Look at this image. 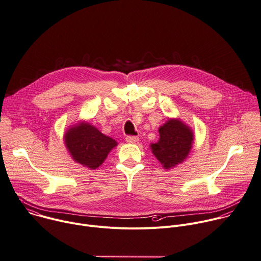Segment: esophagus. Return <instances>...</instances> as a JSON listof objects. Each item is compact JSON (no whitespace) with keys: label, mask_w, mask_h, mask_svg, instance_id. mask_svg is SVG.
<instances>
[{"label":"esophagus","mask_w":261,"mask_h":261,"mask_svg":"<svg viewBox=\"0 0 261 261\" xmlns=\"http://www.w3.org/2000/svg\"><path fill=\"white\" fill-rule=\"evenodd\" d=\"M138 140H139V138H138L137 136H131V135H129V136L126 137V141L129 142V143H136Z\"/></svg>","instance_id":"esophagus-1"}]
</instances>
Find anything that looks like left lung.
Returning a JSON list of instances; mask_svg holds the SVG:
<instances>
[{
  "mask_svg": "<svg viewBox=\"0 0 261 261\" xmlns=\"http://www.w3.org/2000/svg\"><path fill=\"white\" fill-rule=\"evenodd\" d=\"M160 139L151 144L154 156L165 169L184 162L192 148L194 135L192 130L178 120H169L160 129Z\"/></svg>",
  "mask_w": 261,
  "mask_h": 261,
  "instance_id": "left-lung-1",
  "label": "left lung"
}]
</instances>
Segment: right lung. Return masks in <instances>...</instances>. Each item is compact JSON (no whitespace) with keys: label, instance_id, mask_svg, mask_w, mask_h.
Wrapping results in <instances>:
<instances>
[{"label":"right lung","instance_id":"right-lung-1","mask_svg":"<svg viewBox=\"0 0 261 261\" xmlns=\"http://www.w3.org/2000/svg\"><path fill=\"white\" fill-rule=\"evenodd\" d=\"M64 140L72 159L91 169L99 167L117 145L116 140L88 123H80L70 128L65 133Z\"/></svg>","mask_w":261,"mask_h":261}]
</instances>
